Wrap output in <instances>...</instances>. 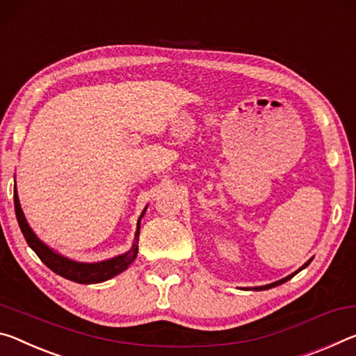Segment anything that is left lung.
Listing matches in <instances>:
<instances>
[{
	"mask_svg": "<svg viewBox=\"0 0 356 356\" xmlns=\"http://www.w3.org/2000/svg\"><path fill=\"white\" fill-rule=\"evenodd\" d=\"M312 260V259H311ZM311 260H307L305 265H302L298 271H301V270H305V268L311 264ZM296 271V273H298ZM296 273H293V275H290V276H287V277H284V279H281V281H277V282H273V284H268V285H261V287H252V290H266V289H271V287H276V285H281V284H284L285 281H289V279H292Z\"/></svg>",
	"mask_w": 356,
	"mask_h": 356,
	"instance_id": "left-lung-1",
	"label": "left lung"
}]
</instances>
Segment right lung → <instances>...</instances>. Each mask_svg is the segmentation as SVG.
I'll use <instances>...</instances> for the list:
<instances>
[{
	"mask_svg": "<svg viewBox=\"0 0 356 356\" xmlns=\"http://www.w3.org/2000/svg\"><path fill=\"white\" fill-rule=\"evenodd\" d=\"M14 207H15L17 220H19L20 230L23 233V236H25L28 246L38 254V257L42 260L51 271L56 273V275H60L61 277L69 279V281H74L79 284H99V282L108 281V279H112L113 276L127 270V266H129L137 257L140 219L143 218V214L147 209H143L142 216L138 219L134 244L126 254L118 255V257H113V259H108V260H104V261H97V264H81V261H75L67 257H63L61 254H56L54 249H50L47 244H44L36 235H34V232L31 230V227L28 225L25 214H23L20 208L17 189L14 191Z\"/></svg>",
	"mask_w": 356,
	"mask_h": 356,
	"instance_id": "right-lung-1",
	"label": "right lung"
}]
</instances>
